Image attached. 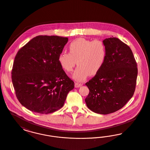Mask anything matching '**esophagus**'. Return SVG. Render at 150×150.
I'll return each mask as SVG.
<instances>
[{"instance_id":"1","label":"esophagus","mask_w":150,"mask_h":150,"mask_svg":"<svg viewBox=\"0 0 150 150\" xmlns=\"http://www.w3.org/2000/svg\"><path fill=\"white\" fill-rule=\"evenodd\" d=\"M83 86V84L79 83H76L75 84V88H79V87H80V86Z\"/></svg>"}]
</instances>
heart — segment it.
I'll list each match as a JSON object with an SVG mask.
<instances>
[{
	"label": "heart",
	"mask_w": 150,
	"mask_h": 150,
	"mask_svg": "<svg viewBox=\"0 0 150 150\" xmlns=\"http://www.w3.org/2000/svg\"><path fill=\"white\" fill-rule=\"evenodd\" d=\"M69 48L70 52H62L58 61L66 72L72 71L78 62V67L72 75L76 81H82L89 75H96L105 63L106 48L100 40L80 38L71 42Z\"/></svg>",
	"instance_id": "heart-1"
}]
</instances>
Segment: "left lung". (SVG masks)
Returning <instances> with one entry per match:
<instances>
[{
    "label": "left lung",
    "instance_id": "left-lung-1",
    "mask_svg": "<svg viewBox=\"0 0 150 150\" xmlns=\"http://www.w3.org/2000/svg\"><path fill=\"white\" fill-rule=\"evenodd\" d=\"M103 42L106 48L105 61L100 71L86 83L89 93L85 101L94 112L106 115L118 111L133 97L138 69L128 45L116 38Z\"/></svg>",
    "mask_w": 150,
    "mask_h": 150
}]
</instances>
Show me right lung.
Returning a JSON list of instances; mask_svg holds the SVG:
<instances>
[{
	"label": "right lung",
	"instance_id": "obj_1",
	"mask_svg": "<svg viewBox=\"0 0 150 150\" xmlns=\"http://www.w3.org/2000/svg\"><path fill=\"white\" fill-rule=\"evenodd\" d=\"M68 38L37 36L18 51L12 80L16 96L29 110L48 114L60 109L74 82L58 61Z\"/></svg>",
	"mask_w": 150,
	"mask_h": 150
}]
</instances>
